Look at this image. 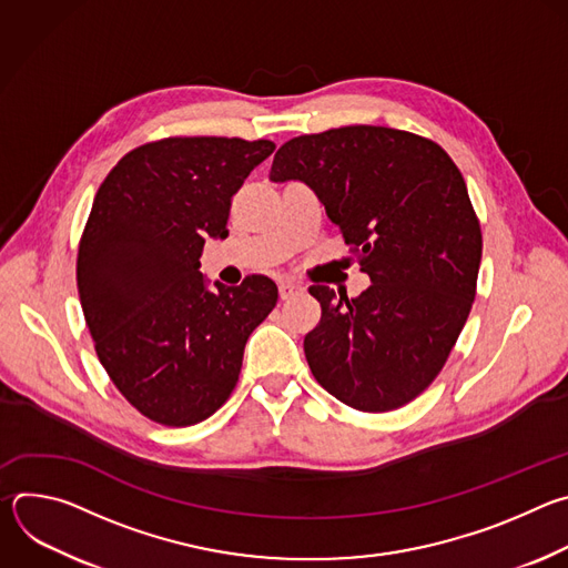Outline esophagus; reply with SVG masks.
<instances>
[{
  "mask_svg": "<svg viewBox=\"0 0 568 568\" xmlns=\"http://www.w3.org/2000/svg\"><path fill=\"white\" fill-rule=\"evenodd\" d=\"M303 292H305V287L298 285V283H294V281H281V283H278V294H281L283 301L294 298V296H298V294H303Z\"/></svg>",
  "mask_w": 568,
  "mask_h": 568,
  "instance_id": "obj_1",
  "label": "esophagus"
}]
</instances>
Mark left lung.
Instances as JSON below:
<instances>
[{"instance_id": "obj_1", "label": "left lung", "mask_w": 568, "mask_h": 568, "mask_svg": "<svg viewBox=\"0 0 568 568\" xmlns=\"http://www.w3.org/2000/svg\"><path fill=\"white\" fill-rule=\"evenodd\" d=\"M270 178L305 182L371 276L357 298L310 287L314 379L357 412L409 404L443 371L476 296L480 224L452 156L414 132L346 125L283 143Z\"/></svg>"}]
</instances>
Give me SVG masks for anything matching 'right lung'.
Masks as SVG:
<instances>
[{
  "mask_svg": "<svg viewBox=\"0 0 568 568\" xmlns=\"http://www.w3.org/2000/svg\"><path fill=\"white\" fill-rule=\"evenodd\" d=\"M274 148L237 136L150 141L94 197L75 261L80 305L110 379L152 423L191 427L213 416L278 301L267 276L211 292L200 272L206 235L229 233L231 197Z\"/></svg>",
  "mask_w": 568,
  "mask_h": 568,
  "instance_id": "obj_1",
  "label": "right lung"
}]
</instances>
